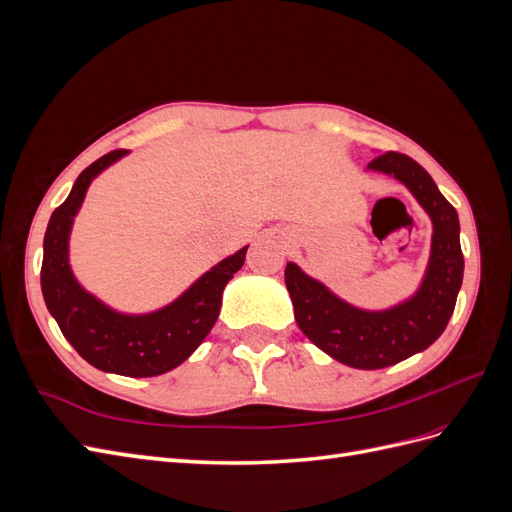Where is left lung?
I'll use <instances>...</instances> for the list:
<instances>
[{"instance_id": "left-lung-1", "label": "left lung", "mask_w": 512, "mask_h": 512, "mask_svg": "<svg viewBox=\"0 0 512 512\" xmlns=\"http://www.w3.org/2000/svg\"><path fill=\"white\" fill-rule=\"evenodd\" d=\"M367 168L393 175L429 213L431 256L421 288L391 309L367 312L339 299L294 262H288L284 277L294 320L309 342L348 367L382 369L423 352L442 335L463 282V254L459 215L421 164L389 151L371 160Z\"/></svg>"}]
</instances>
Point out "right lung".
<instances>
[{"mask_svg":"<svg viewBox=\"0 0 512 512\" xmlns=\"http://www.w3.org/2000/svg\"><path fill=\"white\" fill-rule=\"evenodd\" d=\"M126 153L117 149L87 166L74 181L70 196L53 211L44 232L40 286L61 333L89 365L119 376L149 378L175 369L203 344L220 316L226 284L243 267L247 245L198 277L177 301L158 312L128 316L98 301L72 275L68 239L89 183Z\"/></svg>","mask_w":512,"mask_h":512,"instance_id":"1","label":"right lung"}]
</instances>
